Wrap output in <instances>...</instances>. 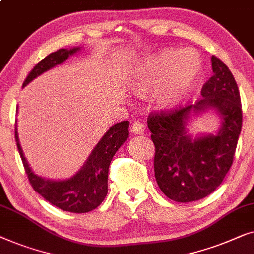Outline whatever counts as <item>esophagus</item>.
Here are the masks:
<instances>
[{
	"label": "esophagus",
	"mask_w": 254,
	"mask_h": 254,
	"mask_svg": "<svg viewBox=\"0 0 254 254\" xmlns=\"http://www.w3.org/2000/svg\"><path fill=\"white\" fill-rule=\"evenodd\" d=\"M145 130V126L140 122H134L131 127V132L134 134H142Z\"/></svg>",
	"instance_id": "obj_1"
}]
</instances>
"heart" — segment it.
Segmentation results:
<instances>
[{
  "instance_id": "heart-1",
  "label": "heart",
  "mask_w": 254,
  "mask_h": 254,
  "mask_svg": "<svg viewBox=\"0 0 254 254\" xmlns=\"http://www.w3.org/2000/svg\"><path fill=\"white\" fill-rule=\"evenodd\" d=\"M201 66V59L193 49H164L138 64L132 72L131 87L138 94L158 90V106L173 109L197 86Z\"/></svg>"
}]
</instances>
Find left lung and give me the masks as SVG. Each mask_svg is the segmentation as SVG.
Instances as JSON below:
<instances>
[{"instance_id": "8db88e82", "label": "left lung", "mask_w": 254, "mask_h": 254, "mask_svg": "<svg viewBox=\"0 0 254 254\" xmlns=\"http://www.w3.org/2000/svg\"><path fill=\"white\" fill-rule=\"evenodd\" d=\"M213 76L203 84L202 98L194 105L149 114L147 123L155 146L154 174L159 188L177 202L197 201L216 190L234 162L242 130L238 86L226 64L212 56ZM216 109L223 127L215 136L192 141L185 131L191 111Z\"/></svg>"}]
</instances>
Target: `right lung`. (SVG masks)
<instances>
[{
    "label": "right lung",
    "mask_w": 254,
    "mask_h": 254,
    "mask_svg": "<svg viewBox=\"0 0 254 254\" xmlns=\"http://www.w3.org/2000/svg\"><path fill=\"white\" fill-rule=\"evenodd\" d=\"M78 51L79 48H73L70 51L59 49L46 56L31 70L26 79L24 80L23 87L41 73L64 62L67 57ZM15 137L25 173L34 191L57 208L65 212L81 214L95 209L105 200L108 192L109 164L117 149L128 137V121H123L110 127L93 149L86 164L81 168L79 173L65 181H49L34 175L21 151L17 127Z\"/></svg>",
    "instance_id": "right-lung-1"
}]
</instances>
